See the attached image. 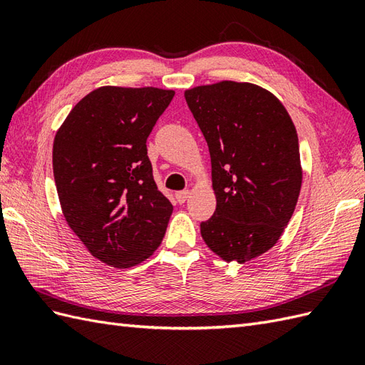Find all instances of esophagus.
Here are the masks:
<instances>
[{
    "mask_svg": "<svg viewBox=\"0 0 365 365\" xmlns=\"http://www.w3.org/2000/svg\"><path fill=\"white\" fill-rule=\"evenodd\" d=\"M188 195H190V191H188V190L177 191V192H175V200L179 202V203H185L186 199H188Z\"/></svg>",
    "mask_w": 365,
    "mask_h": 365,
    "instance_id": "esophagus-1",
    "label": "esophagus"
}]
</instances>
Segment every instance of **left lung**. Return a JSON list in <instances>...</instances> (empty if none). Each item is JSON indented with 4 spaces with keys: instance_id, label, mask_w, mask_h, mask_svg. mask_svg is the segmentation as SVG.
<instances>
[{
    "instance_id": "obj_1",
    "label": "left lung",
    "mask_w": 365,
    "mask_h": 365,
    "mask_svg": "<svg viewBox=\"0 0 365 365\" xmlns=\"http://www.w3.org/2000/svg\"><path fill=\"white\" fill-rule=\"evenodd\" d=\"M185 100L208 143L217 200L202 237L244 264L272 248L293 216L302 183L296 128L282 103L251 83L197 86Z\"/></svg>"
}]
</instances>
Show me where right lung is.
I'll return each instance as SVG.
<instances>
[{"mask_svg": "<svg viewBox=\"0 0 365 365\" xmlns=\"http://www.w3.org/2000/svg\"><path fill=\"white\" fill-rule=\"evenodd\" d=\"M174 91L103 86L81 98L53 140L61 210L93 257L128 268L151 256L173 205L158 191L146 140Z\"/></svg>", "mask_w": 365, "mask_h": 365, "instance_id": "obj_1", "label": "right lung"}]
</instances>
